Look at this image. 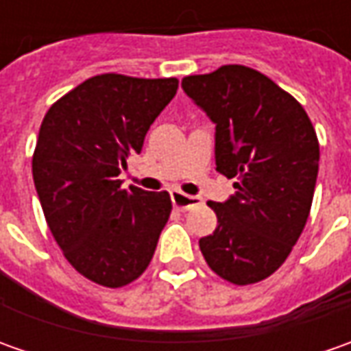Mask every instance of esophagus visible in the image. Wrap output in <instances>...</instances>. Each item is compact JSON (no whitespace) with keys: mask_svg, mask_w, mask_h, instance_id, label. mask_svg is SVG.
<instances>
[{"mask_svg":"<svg viewBox=\"0 0 351 351\" xmlns=\"http://www.w3.org/2000/svg\"><path fill=\"white\" fill-rule=\"evenodd\" d=\"M171 203H173V207H176V209L187 210V209H191V207L201 205V199H199V197L187 195V193H183V191H180V189H176V191H171Z\"/></svg>","mask_w":351,"mask_h":351,"instance_id":"34e87169","label":"esophagus"}]
</instances>
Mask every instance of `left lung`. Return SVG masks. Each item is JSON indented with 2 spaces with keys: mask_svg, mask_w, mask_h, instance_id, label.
Here are the masks:
<instances>
[{
  "mask_svg": "<svg viewBox=\"0 0 351 351\" xmlns=\"http://www.w3.org/2000/svg\"><path fill=\"white\" fill-rule=\"evenodd\" d=\"M182 86L217 125V171L236 180L226 203H207L219 224L199 240L201 254L228 283L263 281L308 219L320 160L315 127L291 93L248 66L185 75Z\"/></svg>",
  "mask_w": 351,
  "mask_h": 351,
  "instance_id": "1",
  "label": "left lung"
}]
</instances>
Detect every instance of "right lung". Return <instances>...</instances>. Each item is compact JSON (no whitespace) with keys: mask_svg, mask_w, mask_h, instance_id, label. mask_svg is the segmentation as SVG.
I'll return each instance as SVG.
<instances>
[{"mask_svg":"<svg viewBox=\"0 0 351 351\" xmlns=\"http://www.w3.org/2000/svg\"><path fill=\"white\" fill-rule=\"evenodd\" d=\"M176 77L99 74L54 103L43 119L33 180L64 258L89 281L119 289L144 274L171 213L168 191L119 180L141 154L156 117L178 91Z\"/></svg>","mask_w":351,"mask_h":351,"instance_id":"1","label":"right lung"}]
</instances>
